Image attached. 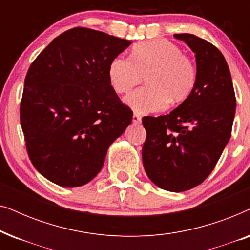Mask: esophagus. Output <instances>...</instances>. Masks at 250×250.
Masks as SVG:
<instances>
[{
    "instance_id": "1",
    "label": "esophagus",
    "mask_w": 250,
    "mask_h": 250,
    "mask_svg": "<svg viewBox=\"0 0 250 250\" xmlns=\"http://www.w3.org/2000/svg\"><path fill=\"white\" fill-rule=\"evenodd\" d=\"M132 121L134 124H140V123H141V116H140L139 114H136V112H134V114H133Z\"/></svg>"
}]
</instances>
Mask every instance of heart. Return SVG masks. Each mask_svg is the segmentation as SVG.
<instances>
[{
  "instance_id": "1",
  "label": "heart",
  "mask_w": 250,
  "mask_h": 250,
  "mask_svg": "<svg viewBox=\"0 0 250 250\" xmlns=\"http://www.w3.org/2000/svg\"><path fill=\"white\" fill-rule=\"evenodd\" d=\"M146 76L148 86L132 92L125 104L139 114L162 111L180 104L192 92L197 71L192 60L182 49L167 40H153L133 47L129 58L118 56L111 60L108 77L118 94L128 93Z\"/></svg>"
}]
</instances>
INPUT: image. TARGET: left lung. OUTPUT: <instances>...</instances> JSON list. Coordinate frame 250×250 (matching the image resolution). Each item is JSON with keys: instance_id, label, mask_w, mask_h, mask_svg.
Returning a JSON list of instances; mask_svg holds the SVG:
<instances>
[{"instance_id": "8db88e82", "label": "left lung", "mask_w": 250, "mask_h": 250, "mask_svg": "<svg viewBox=\"0 0 250 250\" xmlns=\"http://www.w3.org/2000/svg\"><path fill=\"white\" fill-rule=\"evenodd\" d=\"M193 51L197 81L192 92L168 115L146 116L142 148L146 173L160 189L182 192L203 183L231 138L235 95L221 51L192 34H175Z\"/></svg>"}]
</instances>
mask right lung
<instances>
[{
    "instance_id": "obj_1",
    "label": "right lung",
    "mask_w": 250,
    "mask_h": 250,
    "mask_svg": "<svg viewBox=\"0 0 250 250\" xmlns=\"http://www.w3.org/2000/svg\"><path fill=\"white\" fill-rule=\"evenodd\" d=\"M131 41L76 27L56 37L30 64L20 124L33 165L58 186L93 180L133 112L111 87L108 68Z\"/></svg>"
}]
</instances>
